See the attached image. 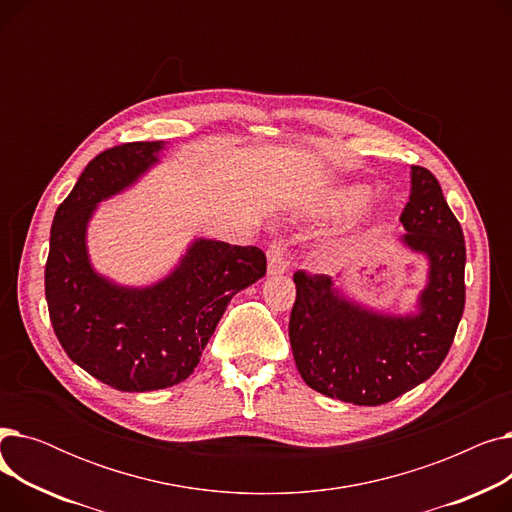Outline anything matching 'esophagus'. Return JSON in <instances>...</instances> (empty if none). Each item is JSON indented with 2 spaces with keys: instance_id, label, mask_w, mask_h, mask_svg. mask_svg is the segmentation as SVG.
<instances>
[{
  "instance_id": "esophagus-1",
  "label": "esophagus",
  "mask_w": 512,
  "mask_h": 512,
  "mask_svg": "<svg viewBox=\"0 0 512 512\" xmlns=\"http://www.w3.org/2000/svg\"><path fill=\"white\" fill-rule=\"evenodd\" d=\"M288 270V259H286V242L284 238H276L267 247V274L280 276Z\"/></svg>"
}]
</instances>
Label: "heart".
<instances>
[{"instance_id":"b5f03b06","label":"heart","mask_w":512,"mask_h":512,"mask_svg":"<svg viewBox=\"0 0 512 512\" xmlns=\"http://www.w3.org/2000/svg\"><path fill=\"white\" fill-rule=\"evenodd\" d=\"M367 201V191L361 186H351L344 188L336 197H334V209L336 211H355L359 207H363Z\"/></svg>"}]
</instances>
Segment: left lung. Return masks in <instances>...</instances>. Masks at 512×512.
I'll use <instances>...</instances> for the list:
<instances>
[{
	"mask_svg": "<svg viewBox=\"0 0 512 512\" xmlns=\"http://www.w3.org/2000/svg\"><path fill=\"white\" fill-rule=\"evenodd\" d=\"M402 242L429 259L419 313L390 317L338 297L326 274L294 272L288 336L305 384L330 398L378 407L425 382L446 359L465 309V238L436 176L411 168Z\"/></svg>",
	"mask_w": 512,
	"mask_h": 512,
	"instance_id": "obj_1",
	"label": "left lung"
}]
</instances>
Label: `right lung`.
<instances>
[{"label": "right lung", "instance_id": "1", "mask_svg": "<svg viewBox=\"0 0 512 512\" xmlns=\"http://www.w3.org/2000/svg\"><path fill=\"white\" fill-rule=\"evenodd\" d=\"M159 141L124 143L89 161L53 215L45 263L49 319L66 355L99 382L151 392L184 382L230 299L265 276V253L197 240L176 272L151 288H122L91 270L87 222L157 161Z\"/></svg>", "mask_w": 512, "mask_h": 512}]
</instances>
